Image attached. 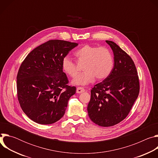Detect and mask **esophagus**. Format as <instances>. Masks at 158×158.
<instances>
[{
	"label": "esophagus",
	"instance_id": "34e87169",
	"mask_svg": "<svg viewBox=\"0 0 158 158\" xmlns=\"http://www.w3.org/2000/svg\"><path fill=\"white\" fill-rule=\"evenodd\" d=\"M85 91V89L83 88V87H78L76 89V93H78V94H81V93H82Z\"/></svg>",
	"mask_w": 158,
	"mask_h": 158
}]
</instances>
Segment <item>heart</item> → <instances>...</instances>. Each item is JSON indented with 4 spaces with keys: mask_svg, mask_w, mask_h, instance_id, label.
<instances>
[{
    "mask_svg": "<svg viewBox=\"0 0 158 158\" xmlns=\"http://www.w3.org/2000/svg\"><path fill=\"white\" fill-rule=\"evenodd\" d=\"M79 65H83L84 71L73 81L77 85H87L93 81L95 77L101 80L107 77L113 67V57L109 49L106 47L85 45L74 52ZM64 72L71 77H76L80 69L77 64L69 57H65L62 60Z\"/></svg>",
    "mask_w": 158,
    "mask_h": 158,
    "instance_id": "b5f03b06",
    "label": "heart"
}]
</instances>
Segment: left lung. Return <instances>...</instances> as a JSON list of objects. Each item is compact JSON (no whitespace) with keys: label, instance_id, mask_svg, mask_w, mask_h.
Returning a JSON list of instances; mask_svg holds the SVG:
<instances>
[{"label":"left lung","instance_id":"8db88e82","mask_svg":"<svg viewBox=\"0 0 158 158\" xmlns=\"http://www.w3.org/2000/svg\"><path fill=\"white\" fill-rule=\"evenodd\" d=\"M114 54L109 75L91 91L87 112L95 124L109 127L124 120L139 93L138 72L131 57L114 42L106 40Z\"/></svg>","mask_w":158,"mask_h":158}]
</instances>
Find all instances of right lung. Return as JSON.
Listing matches in <instances>:
<instances>
[{
  "instance_id": "add662e5",
  "label": "right lung",
  "mask_w": 158,
  "mask_h": 158,
  "mask_svg": "<svg viewBox=\"0 0 158 158\" xmlns=\"http://www.w3.org/2000/svg\"><path fill=\"white\" fill-rule=\"evenodd\" d=\"M77 43L50 40L32 50L22 62L17 76V98L33 121L51 124L65 114L69 98L76 93L62 68V60Z\"/></svg>"
}]
</instances>
